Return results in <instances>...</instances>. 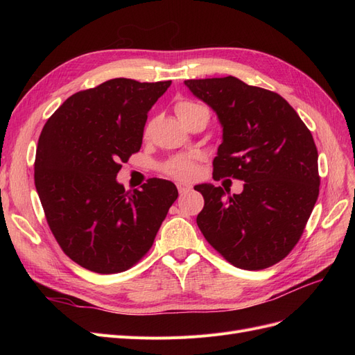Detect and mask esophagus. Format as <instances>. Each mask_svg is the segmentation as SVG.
<instances>
[{
	"instance_id": "esophagus-1",
	"label": "esophagus",
	"mask_w": 355,
	"mask_h": 355,
	"mask_svg": "<svg viewBox=\"0 0 355 355\" xmlns=\"http://www.w3.org/2000/svg\"><path fill=\"white\" fill-rule=\"evenodd\" d=\"M176 187H178L180 194H187V192H189L192 189V187L189 184H185V182H178Z\"/></svg>"
}]
</instances>
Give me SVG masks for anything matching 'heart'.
<instances>
[{"label": "heart", "mask_w": 355, "mask_h": 355, "mask_svg": "<svg viewBox=\"0 0 355 355\" xmlns=\"http://www.w3.org/2000/svg\"><path fill=\"white\" fill-rule=\"evenodd\" d=\"M200 110H204L202 106L191 101H179L175 105V112L182 123L187 121L192 114ZM164 171L170 176H175L179 179H188L196 173V161L191 157H176L171 161H168L167 164H164Z\"/></svg>", "instance_id": "b5f03b06"}]
</instances>
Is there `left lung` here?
Here are the masks:
<instances>
[{
    "instance_id": "8db88e82",
    "label": "left lung",
    "mask_w": 355,
    "mask_h": 355,
    "mask_svg": "<svg viewBox=\"0 0 355 355\" xmlns=\"http://www.w3.org/2000/svg\"><path fill=\"white\" fill-rule=\"evenodd\" d=\"M216 112L222 144L213 178L244 182L241 194L197 187V225L214 250L241 270H263L292 252L318 198V153L308 127L286 99L235 77L187 80Z\"/></svg>"
}]
</instances>
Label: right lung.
Listing matches in <instances>:
<instances>
[{
    "label": "right lung",
    "instance_id": "obj_1",
    "mask_svg": "<svg viewBox=\"0 0 355 355\" xmlns=\"http://www.w3.org/2000/svg\"><path fill=\"white\" fill-rule=\"evenodd\" d=\"M170 84L105 81L72 94L42 127L35 188L56 241L85 270L115 274L141 261L178 198L170 180L149 179L133 191L116 182Z\"/></svg>",
    "mask_w": 355,
    "mask_h": 355
}]
</instances>
